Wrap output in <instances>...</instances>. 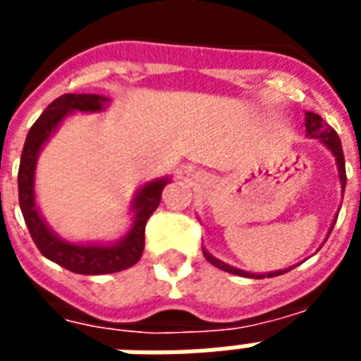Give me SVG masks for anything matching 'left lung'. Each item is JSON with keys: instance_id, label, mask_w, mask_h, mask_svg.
I'll return each instance as SVG.
<instances>
[{"instance_id": "1", "label": "left lung", "mask_w": 361, "mask_h": 361, "mask_svg": "<svg viewBox=\"0 0 361 361\" xmlns=\"http://www.w3.org/2000/svg\"><path fill=\"white\" fill-rule=\"evenodd\" d=\"M304 126H306V135L308 137H314V140H319L323 145L329 149L335 160H337V168H338V178H341V188H343V193H344V188H346V168H344V154H343V145H341V140H338L337 132L333 130V128L327 124V122H323V118L319 114L316 113H306V122H304ZM335 221H337V216H335V220L331 224L329 228V233L333 231V226H335ZM327 233V237H329ZM202 255L207 258L208 262L216 266V268L224 269V271H228V274H233V276H243V277H255V279H262V277H276V276H281L285 271H289L293 268H287V269H277V271H269V274H250V271H243L239 268H233V266H229V264L221 262L218 258L210 255L208 250L202 248Z\"/></svg>"}]
</instances>
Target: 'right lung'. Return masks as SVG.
Masks as SVG:
<instances>
[{
    "label": "right lung",
    "instance_id": "add662e5",
    "mask_svg": "<svg viewBox=\"0 0 361 361\" xmlns=\"http://www.w3.org/2000/svg\"><path fill=\"white\" fill-rule=\"evenodd\" d=\"M109 105V99L97 93H65L53 101L39 114L24 141L20 166H18V204L23 210L24 221L28 226L32 239L39 252L63 266L68 271L82 276H103L116 274L132 268L143 255L145 247V226L157 207L160 204L162 189L170 183V178H159L137 189L132 201L133 220L128 233L114 243H71L61 239L47 224L36 204V162L45 141L51 137L61 122L72 113H101Z\"/></svg>",
    "mask_w": 361,
    "mask_h": 361
}]
</instances>
